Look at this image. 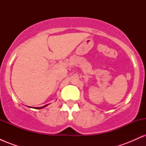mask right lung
<instances>
[{"label": "right lung", "mask_w": 146, "mask_h": 146, "mask_svg": "<svg viewBox=\"0 0 146 146\" xmlns=\"http://www.w3.org/2000/svg\"><path fill=\"white\" fill-rule=\"evenodd\" d=\"M48 104H46V105L43 106H42V107H35V108H33V107H30V106H28V107H29V108H35V109H42V108H44V107H46V106H48Z\"/></svg>", "instance_id": "1"}]
</instances>
